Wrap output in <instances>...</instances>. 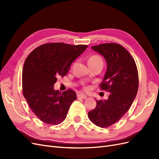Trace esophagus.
Listing matches in <instances>:
<instances>
[{"label":"esophagus","instance_id":"obj_1","mask_svg":"<svg viewBox=\"0 0 159 159\" xmlns=\"http://www.w3.org/2000/svg\"><path fill=\"white\" fill-rule=\"evenodd\" d=\"M87 98V96L84 95V94H78V99H86Z\"/></svg>","mask_w":159,"mask_h":159}]
</instances>
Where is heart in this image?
Wrapping results in <instances>:
<instances>
[{
	"mask_svg": "<svg viewBox=\"0 0 159 159\" xmlns=\"http://www.w3.org/2000/svg\"><path fill=\"white\" fill-rule=\"evenodd\" d=\"M103 61L102 58L98 55H93L91 56L89 59V61Z\"/></svg>",
	"mask_w": 159,
	"mask_h": 159,
	"instance_id": "obj_1",
	"label": "heart"
}]
</instances>
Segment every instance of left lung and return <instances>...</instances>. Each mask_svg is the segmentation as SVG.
<instances>
[{
    "label": "left lung",
    "mask_w": 159,
    "mask_h": 159,
    "mask_svg": "<svg viewBox=\"0 0 159 159\" xmlns=\"http://www.w3.org/2000/svg\"><path fill=\"white\" fill-rule=\"evenodd\" d=\"M91 48L107 61V71L99 88L111 93L107 100H96V107L88 112V117L95 125L109 127L131 107L138 91V70L133 56L121 44L104 43Z\"/></svg>",
    "instance_id": "1"
}]
</instances>
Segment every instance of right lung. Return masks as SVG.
Masks as SVG:
<instances>
[{
	"label": "right lung",
	"instance_id": "1",
	"mask_svg": "<svg viewBox=\"0 0 159 159\" xmlns=\"http://www.w3.org/2000/svg\"><path fill=\"white\" fill-rule=\"evenodd\" d=\"M88 47L62 42L47 43L28 56L22 70V93L32 112L42 122L58 125L63 122L70 105L77 99L71 89L55 91L54 84L66 75L70 65Z\"/></svg>",
	"mask_w": 159,
	"mask_h": 159
}]
</instances>
